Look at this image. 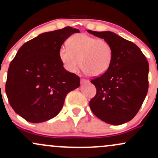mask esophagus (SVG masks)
<instances>
[{"mask_svg": "<svg viewBox=\"0 0 158 158\" xmlns=\"http://www.w3.org/2000/svg\"><path fill=\"white\" fill-rule=\"evenodd\" d=\"M88 80H87V79H81V84H86V83H88Z\"/></svg>", "mask_w": 158, "mask_h": 158, "instance_id": "obj_1", "label": "esophagus"}]
</instances>
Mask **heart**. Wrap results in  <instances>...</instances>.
Segmentation results:
<instances>
[{"mask_svg": "<svg viewBox=\"0 0 158 158\" xmlns=\"http://www.w3.org/2000/svg\"><path fill=\"white\" fill-rule=\"evenodd\" d=\"M59 56L64 68L70 73H77L81 65L85 73L99 77L111 64L113 48L106 40L79 33L68 39V47H61Z\"/></svg>", "mask_w": 158, "mask_h": 158, "instance_id": "1", "label": "heart"}]
</instances>
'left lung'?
I'll return each instance as SVG.
<instances>
[{
  "instance_id": "obj_1",
  "label": "left lung",
  "mask_w": 158,
  "mask_h": 158,
  "mask_svg": "<svg viewBox=\"0 0 158 158\" xmlns=\"http://www.w3.org/2000/svg\"><path fill=\"white\" fill-rule=\"evenodd\" d=\"M89 33L106 40L113 48V59L108 70L90 81L97 94L90 101L92 112L108 124H123L135 117L146 97L148 66L138 47L113 32Z\"/></svg>"
}]
</instances>
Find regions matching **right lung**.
Segmentation results:
<instances>
[{
  "instance_id": "right-lung-1",
  "label": "right lung",
  "mask_w": 158,
  "mask_h": 158,
  "mask_svg": "<svg viewBox=\"0 0 158 158\" xmlns=\"http://www.w3.org/2000/svg\"><path fill=\"white\" fill-rule=\"evenodd\" d=\"M78 29L67 27L40 34L23 44L11 61L6 94L15 113L30 123L45 122L60 112L65 97L80 85L67 71L59 50Z\"/></svg>"
}]
</instances>
